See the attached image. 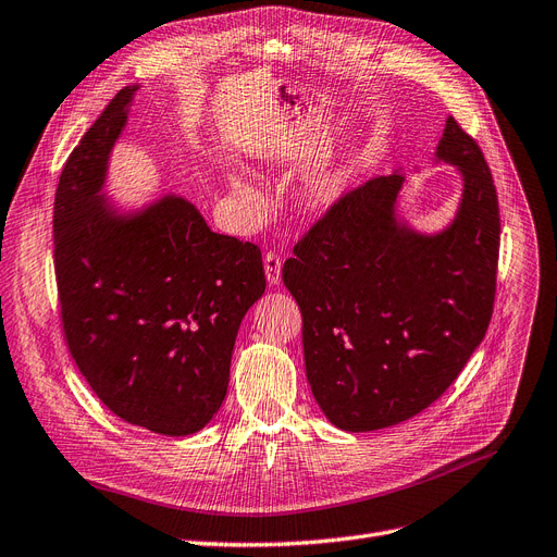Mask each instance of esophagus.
<instances>
[{
  "label": "esophagus",
  "mask_w": 557,
  "mask_h": 557,
  "mask_svg": "<svg viewBox=\"0 0 557 557\" xmlns=\"http://www.w3.org/2000/svg\"><path fill=\"white\" fill-rule=\"evenodd\" d=\"M281 258L274 251L264 253V276L270 281V285H278L281 283Z\"/></svg>",
  "instance_id": "esophagus-1"
}]
</instances>
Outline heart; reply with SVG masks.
Returning a JSON list of instances; mask_svg holds the SVG:
<instances>
[{"label": "heart", "mask_w": 557, "mask_h": 557, "mask_svg": "<svg viewBox=\"0 0 557 557\" xmlns=\"http://www.w3.org/2000/svg\"><path fill=\"white\" fill-rule=\"evenodd\" d=\"M233 187H235V194L251 210H260L262 194H260V189L253 183L244 181V177L235 175ZM343 187H345V171L343 169H326V171L310 177V181H306V185L301 189V203L308 210L322 212V210L331 208L333 203L338 201L341 194H343Z\"/></svg>", "instance_id": "b5f03b06"}]
</instances>
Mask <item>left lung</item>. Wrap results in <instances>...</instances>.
<instances>
[{"label":"left lung","mask_w":557,"mask_h":557,"mask_svg":"<svg viewBox=\"0 0 557 557\" xmlns=\"http://www.w3.org/2000/svg\"><path fill=\"white\" fill-rule=\"evenodd\" d=\"M436 160L461 175L446 228L397 216L403 173L341 196L283 264L304 320L315 403L345 432L384 430L428 409L457 380L494 313L500 214L492 171L450 116Z\"/></svg>","instance_id":"left-lung-1"}]
</instances>
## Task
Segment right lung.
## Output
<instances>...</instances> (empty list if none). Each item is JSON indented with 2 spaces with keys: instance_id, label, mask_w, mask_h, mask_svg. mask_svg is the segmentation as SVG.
I'll return each mask as SVG.
<instances>
[{
  "instance_id": "obj_1",
  "label": "right lung",
  "mask_w": 557,
  "mask_h": 557,
  "mask_svg": "<svg viewBox=\"0 0 557 557\" xmlns=\"http://www.w3.org/2000/svg\"><path fill=\"white\" fill-rule=\"evenodd\" d=\"M139 84L111 98L65 162L54 272L65 343L102 405L164 436L203 430L228 391L239 324L264 293L260 249L210 231L187 198L121 212L102 194Z\"/></svg>"
}]
</instances>
